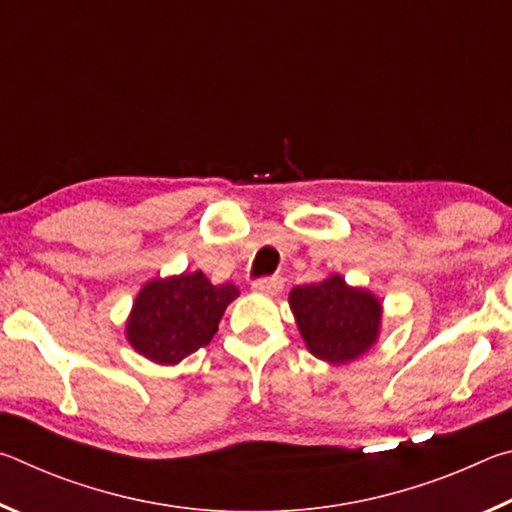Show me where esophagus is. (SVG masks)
Masks as SVG:
<instances>
[{"label": "esophagus", "mask_w": 512, "mask_h": 512, "mask_svg": "<svg viewBox=\"0 0 512 512\" xmlns=\"http://www.w3.org/2000/svg\"><path fill=\"white\" fill-rule=\"evenodd\" d=\"M282 289H284V280H282V277H277V275L262 277V280H257L253 284V291L264 293V296H277V293H280Z\"/></svg>", "instance_id": "1"}]
</instances>
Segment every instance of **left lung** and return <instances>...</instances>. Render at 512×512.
Masks as SVG:
<instances>
[{
	"label": "left lung",
	"instance_id": "1",
	"mask_svg": "<svg viewBox=\"0 0 512 512\" xmlns=\"http://www.w3.org/2000/svg\"><path fill=\"white\" fill-rule=\"evenodd\" d=\"M289 305L309 352L327 363L354 361L379 336V300L366 289L348 287L341 275L296 287Z\"/></svg>",
	"mask_w": 512,
	"mask_h": 512
}]
</instances>
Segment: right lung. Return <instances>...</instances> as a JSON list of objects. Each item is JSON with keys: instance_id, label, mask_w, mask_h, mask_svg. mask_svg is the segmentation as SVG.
<instances>
[{"instance_id": "add662e5", "label": "right lung", "mask_w": 512, "mask_h": 512, "mask_svg": "<svg viewBox=\"0 0 512 512\" xmlns=\"http://www.w3.org/2000/svg\"><path fill=\"white\" fill-rule=\"evenodd\" d=\"M237 296L235 284H212L203 271L151 280L133 302L126 339L142 357L173 366L212 341Z\"/></svg>"}]
</instances>
